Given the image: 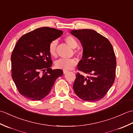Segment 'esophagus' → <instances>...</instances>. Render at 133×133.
Segmentation results:
<instances>
[{
    "instance_id": "esophagus-1",
    "label": "esophagus",
    "mask_w": 133,
    "mask_h": 133,
    "mask_svg": "<svg viewBox=\"0 0 133 133\" xmlns=\"http://www.w3.org/2000/svg\"><path fill=\"white\" fill-rule=\"evenodd\" d=\"M68 72V70H63V73L64 74H66V72Z\"/></svg>"
}]
</instances>
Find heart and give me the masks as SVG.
<instances>
[{"mask_svg":"<svg viewBox=\"0 0 133 133\" xmlns=\"http://www.w3.org/2000/svg\"><path fill=\"white\" fill-rule=\"evenodd\" d=\"M64 41L72 49H75L78 46V43L77 41L72 36H67L64 38ZM58 41L54 40L52 41L49 44V52L51 56H55L56 55V47H57ZM77 63L75 59H63L61 58L56 61L55 63V67L59 69L63 70H68L73 69Z\"/></svg>","mask_w":133,"mask_h":133,"instance_id":"b5f03b06","label":"heart"}]
</instances>
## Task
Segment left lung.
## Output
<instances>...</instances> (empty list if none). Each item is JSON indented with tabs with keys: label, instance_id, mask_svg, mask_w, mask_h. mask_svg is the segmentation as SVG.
Instances as JSON below:
<instances>
[{
	"label": "left lung",
	"instance_id": "8db88e82",
	"mask_svg": "<svg viewBox=\"0 0 133 133\" xmlns=\"http://www.w3.org/2000/svg\"><path fill=\"white\" fill-rule=\"evenodd\" d=\"M83 48L78 69L89 74L84 77L77 72L73 89L78 97L87 102L101 100L114 82L116 58L111 44L94 30H72Z\"/></svg>",
	"mask_w": 133,
	"mask_h": 133
}]
</instances>
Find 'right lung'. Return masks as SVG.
<instances>
[{"mask_svg":"<svg viewBox=\"0 0 133 133\" xmlns=\"http://www.w3.org/2000/svg\"><path fill=\"white\" fill-rule=\"evenodd\" d=\"M63 32L54 28L41 27L17 42L11 57V75L19 93L25 98L42 99L49 94L56 79L63 75L62 70L51 68L52 62L49 52L50 43ZM41 71L45 72L42 75Z\"/></svg>","mask_w":133,"mask_h":133,"instance_id":"right-lung-1","label":"right lung"}]
</instances>
